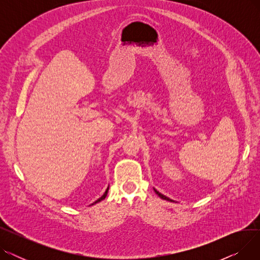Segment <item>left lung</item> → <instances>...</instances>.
<instances>
[{
    "label": "left lung",
    "mask_w": 260,
    "mask_h": 260,
    "mask_svg": "<svg viewBox=\"0 0 260 260\" xmlns=\"http://www.w3.org/2000/svg\"><path fill=\"white\" fill-rule=\"evenodd\" d=\"M154 190H155V193L161 198V199H163V200H167V201H170V202H176V201H174L173 199H171V198H169V197H167L166 195H163V194H161V193H159L158 190L156 189V188H154Z\"/></svg>",
    "instance_id": "obj_1"
}]
</instances>
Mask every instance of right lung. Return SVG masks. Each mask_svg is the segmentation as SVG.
<instances>
[{
	"label": "right lung",
	"mask_w": 260,
	"mask_h": 260,
	"mask_svg": "<svg viewBox=\"0 0 260 260\" xmlns=\"http://www.w3.org/2000/svg\"><path fill=\"white\" fill-rule=\"evenodd\" d=\"M108 189H109V185L107 186V188H106V190H105V192H104V194L99 198V199H97V200H95L94 202H92L91 204H95V203H98V202H100L101 200H103V199H105V197L107 196V193H108ZM91 204H90V206H91Z\"/></svg>",
	"instance_id": "add662e5"
}]
</instances>
